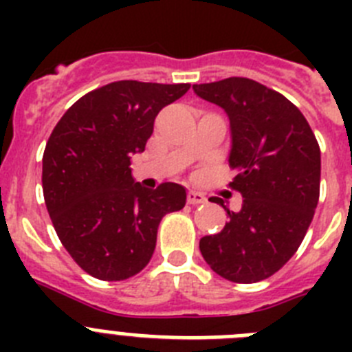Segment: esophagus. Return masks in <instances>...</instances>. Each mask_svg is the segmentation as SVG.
Instances as JSON below:
<instances>
[{
    "label": "esophagus",
    "mask_w": 352,
    "mask_h": 352,
    "mask_svg": "<svg viewBox=\"0 0 352 352\" xmlns=\"http://www.w3.org/2000/svg\"><path fill=\"white\" fill-rule=\"evenodd\" d=\"M186 203L192 204V206H197V204H204L206 203V197H204L201 192H195V190H190L188 194H186Z\"/></svg>",
    "instance_id": "obj_1"
}]
</instances>
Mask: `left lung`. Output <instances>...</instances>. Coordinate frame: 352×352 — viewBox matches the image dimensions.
Listing matches in <instances>:
<instances>
[{"instance_id": "1", "label": "left lung", "mask_w": 352, "mask_h": 352, "mask_svg": "<svg viewBox=\"0 0 352 352\" xmlns=\"http://www.w3.org/2000/svg\"><path fill=\"white\" fill-rule=\"evenodd\" d=\"M231 123V183L243 195L239 211L199 248L217 275L238 284L272 276L294 256L314 219L321 185V149L300 109L247 77L194 84ZM217 203V201H213Z\"/></svg>"}]
</instances>
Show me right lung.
Here are the masks:
<instances>
[{
    "instance_id": "right-lung-1",
    "label": "right lung",
    "mask_w": 352,
    "mask_h": 352,
    "mask_svg": "<svg viewBox=\"0 0 352 352\" xmlns=\"http://www.w3.org/2000/svg\"><path fill=\"white\" fill-rule=\"evenodd\" d=\"M190 84L118 80L80 96L52 130L42 158L43 199L58 238L86 273L125 280L149 263L162 217L185 206L178 183L148 190L130 158L157 114Z\"/></svg>"
}]
</instances>
